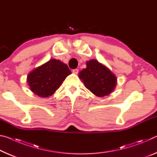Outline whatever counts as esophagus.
Returning <instances> with one entry per match:
<instances>
[{"label":"esophagus","instance_id":"esophagus-1","mask_svg":"<svg viewBox=\"0 0 157 157\" xmlns=\"http://www.w3.org/2000/svg\"><path fill=\"white\" fill-rule=\"evenodd\" d=\"M78 69H73V73L74 74H78Z\"/></svg>","mask_w":157,"mask_h":157}]
</instances>
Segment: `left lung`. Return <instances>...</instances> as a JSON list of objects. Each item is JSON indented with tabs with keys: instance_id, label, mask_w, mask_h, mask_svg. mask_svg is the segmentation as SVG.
Wrapping results in <instances>:
<instances>
[{
	"instance_id": "1",
	"label": "left lung",
	"mask_w": 157,
	"mask_h": 157,
	"mask_svg": "<svg viewBox=\"0 0 157 157\" xmlns=\"http://www.w3.org/2000/svg\"><path fill=\"white\" fill-rule=\"evenodd\" d=\"M78 77L86 88L98 97L109 95L117 84L116 75L96 59L87 61L86 68L79 73Z\"/></svg>"
}]
</instances>
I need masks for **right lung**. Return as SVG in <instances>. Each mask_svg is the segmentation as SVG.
<instances>
[{"mask_svg":"<svg viewBox=\"0 0 157 157\" xmlns=\"http://www.w3.org/2000/svg\"><path fill=\"white\" fill-rule=\"evenodd\" d=\"M71 71L66 63L51 59L28 73L27 82L34 94L41 98L51 96Z\"/></svg>","mask_w":157,"mask_h":157,"instance_id":"obj_1","label":"right lung"}]
</instances>
